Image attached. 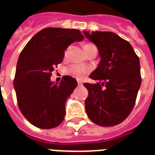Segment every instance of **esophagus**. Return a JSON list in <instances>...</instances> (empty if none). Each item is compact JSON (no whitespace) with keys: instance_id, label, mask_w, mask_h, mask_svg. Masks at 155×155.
Masks as SVG:
<instances>
[{"instance_id":"esophagus-1","label":"esophagus","mask_w":155,"mask_h":155,"mask_svg":"<svg viewBox=\"0 0 155 155\" xmlns=\"http://www.w3.org/2000/svg\"><path fill=\"white\" fill-rule=\"evenodd\" d=\"M77 83H78V86H82V85H83V82L79 81V80H78Z\"/></svg>"}]
</instances>
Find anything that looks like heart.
<instances>
[{
  "mask_svg": "<svg viewBox=\"0 0 155 155\" xmlns=\"http://www.w3.org/2000/svg\"><path fill=\"white\" fill-rule=\"evenodd\" d=\"M93 45L92 44H89V43H87L83 45V48H84V51H87V50L90 48H91ZM67 53H68V51H65L64 53V55H67ZM87 70L85 67H83L81 65H79V64H72L70 65L69 67L67 69V72L69 74L70 76H72V77L76 78L77 79H82L84 76L87 73Z\"/></svg>",
  "mask_w": 155,
  "mask_h": 155,
  "instance_id": "heart-1",
  "label": "heart"
}]
</instances>
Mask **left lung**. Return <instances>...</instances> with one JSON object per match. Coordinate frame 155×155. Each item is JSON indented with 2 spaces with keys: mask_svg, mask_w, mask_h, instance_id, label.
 I'll return each mask as SVG.
<instances>
[{
  "mask_svg": "<svg viewBox=\"0 0 155 155\" xmlns=\"http://www.w3.org/2000/svg\"><path fill=\"white\" fill-rule=\"evenodd\" d=\"M97 46L101 57L90 77L96 84L84 83L89 118L101 126H113L126 119L135 105L141 85L139 58L128 41L111 32L83 31Z\"/></svg>",
  "mask_w": 155,
  "mask_h": 155,
  "instance_id": "left-lung-1",
  "label": "left lung"
}]
</instances>
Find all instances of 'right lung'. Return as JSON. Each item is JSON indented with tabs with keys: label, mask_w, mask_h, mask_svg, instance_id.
<instances>
[{
	"label": "right lung",
	"mask_w": 155,
	"mask_h": 155,
	"mask_svg": "<svg viewBox=\"0 0 155 155\" xmlns=\"http://www.w3.org/2000/svg\"><path fill=\"white\" fill-rule=\"evenodd\" d=\"M83 40L78 29L45 28L21 51L13 83L20 111L36 127L49 130L64 120L65 103L77 81L64 76L55 84L51 81V72L63 61L68 46Z\"/></svg>",
	"instance_id": "add662e5"
}]
</instances>
